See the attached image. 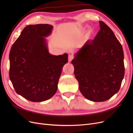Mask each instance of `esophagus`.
<instances>
[{"label":"esophagus","instance_id":"esophagus-1","mask_svg":"<svg viewBox=\"0 0 133 133\" xmlns=\"http://www.w3.org/2000/svg\"><path fill=\"white\" fill-rule=\"evenodd\" d=\"M73 58H74V56L73 55H69V57H68V60H69V61L70 62L71 60L73 59Z\"/></svg>","mask_w":133,"mask_h":133}]
</instances>
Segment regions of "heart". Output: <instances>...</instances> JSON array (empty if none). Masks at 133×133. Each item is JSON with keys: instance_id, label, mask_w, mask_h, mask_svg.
<instances>
[{"instance_id": "obj_1", "label": "heart", "mask_w": 133, "mask_h": 133, "mask_svg": "<svg viewBox=\"0 0 133 133\" xmlns=\"http://www.w3.org/2000/svg\"><path fill=\"white\" fill-rule=\"evenodd\" d=\"M92 30L91 29H89L88 30L87 33V35L88 37H89L90 35H91V34H92Z\"/></svg>"}]
</instances>
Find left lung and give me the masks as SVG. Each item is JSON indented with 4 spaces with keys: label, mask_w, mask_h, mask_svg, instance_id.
Instances as JSON below:
<instances>
[{
    "label": "left lung",
    "mask_w": 133,
    "mask_h": 133,
    "mask_svg": "<svg viewBox=\"0 0 133 133\" xmlns=\"http://www.w3.org/2000/svg\"><path fill=\"white\" fill-rule=\"evenodd\" d=\"M100 30L88 41L71 61L79 90L87 99L104 102L120 89L124 76V52L113 31L99 21Z\"/></svg>",
    "instance_id": "obj_1"
}]
</instances>
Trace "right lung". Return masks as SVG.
<instances>
[{"mask_svg": "<svg viewBox=\"0 0 133 133\" xmlns=\"http://www.w3.org/2000/svg\"><path fill=\"white\" fill-rule=\"evenodd\" d=\"M53 28L47 24L27 25L10 51V79L16 92L31 102H43L54 96L68 63L66 53L57 56L48 50L45 37Z\"/></svg>", "mask_w": 133, "mask_h": 133, "instance_id": "right-lung-1", "label": "right lung"}]
</instances>
